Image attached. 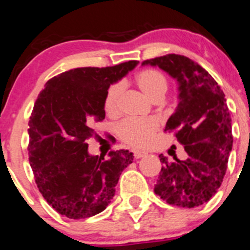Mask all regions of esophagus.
Segmentation results:
<instances>
[{
  "mask_svg": "<svg viewBox=\"0 0 250 250\" xmlns=\"http://www.w3.org/2000/svg\"><path fill=\"white\" fill-rule=\"evenodd\" d=\"M133 156L135 159H140V158H143V157H145L146 153L145 152H141V151H133Z\"/></svg>",
  "mask_w": 250,
  "mask_h": 250,
  "instance_id": "1",
  "label": "esophagus"
}]
</instances>
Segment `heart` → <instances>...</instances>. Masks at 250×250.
Segmentation results:
<instances>
[{"mask_svg":"<svg viewBox=\"0 0 250 250\" xmlns=\"http://www.w3.org/2000/svg\"><path fill=\"white\" fill-rule=\"evenodd\" d=\"M136 83L153 102L157 99L162 101L167 91V78L157 69L141 70L136 75ZM122 91V83H115L107 88L104 97V109L107 114H116L118 111ZM158 127L159 123L154 117L127 118L117 125V134L118 138L127 145L143 148L148 145Z\"/></svg>","mask_w":250,"mask_h":250,"instance_id":"obj_1","label":"heart"}]
</instances>
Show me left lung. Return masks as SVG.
<instances>
[{
  "instance_id": "left-lung-1",
  "label": "left lung",
  "mask_w": 250,
  "mask_h": 250,
  "mask_svg": "<svg viewBox=\"0 0 250 250\" xmlns=\"http://www.w3.org/2000/svg\"><path fill=\"white\" fill-rule=\"evenodd\" d=\"M177 79L180 103L164 132L173 133L185 147L187 159L169 162L160 154L163 167L154 193L167 204L200 206L217 193L228 169L232 148L230 110L224 92L207 70L182 55L169 54L146 60Z\"/></svg>"
}]
</instances>
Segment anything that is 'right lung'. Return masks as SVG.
<instances>
[{
	"instance_id": "add662e5",
	"label": "right lung",
	"mask_w": 250,
	"mask_h": 250,
	"mask_svg": "<svg viewBox=\"0 0 250 250\" xmlns=\"http://www.w3.org/2000/svg\"><path fill=\"white\" fill-rule=\"evenodd\" d=\"M136 64L70 69L38 94L28 122V160L39 191L60 214L85 219L104 211L133 162L127 149L110 151L109 159L90 156L86 140L97 135L92 125L105 118L107 88Z\"/></svg>"
}]
</instances>
